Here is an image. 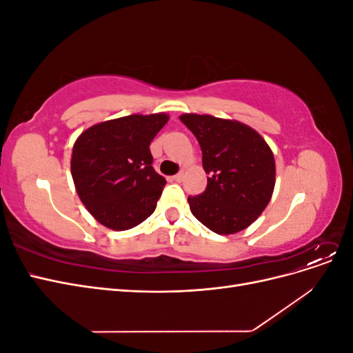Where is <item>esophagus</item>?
Listing matches in <instances>:
<instances>
[{
    "label": "esophagus",
    "instance_id": "obj_1",
    "mask_svg": "<svg viewBox=\"0 0 353 353\" xmlns=\"http://www.w3.org/2000/svg\"><path fill=\"white\" fill-rule=\"evenodd\" d=\"M183 179H184V172H178L176 175H174V181H176V183H181Z\"/></svg>",
    "mask_w": 353,
    "mask_h": 353
}]
</instances>
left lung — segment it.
Listing matches in <instances>:
<instances>
[{
	"label": "left lung",
	"mask_w": 353,
	"mask_h": 353,
	"mask_svg": "<svg viewBox=\"0 0 353 353\" xmlns=\"http://www.w3.org/2000/svg\"><path fill=\"white\" fill-rule=\"evenodd\" d=\"M201 148L206 190L188 196L190 210L210 231L228 236L248 228L268 205L275 185L270 145L250 126L209 114L179 117Z\"/></svg>",
	"instance_id": "8db88e82"
}]
</instances>
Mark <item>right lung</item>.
<instances>
[{"mask_svg": "<svg viewBox=\"0 0 353 353\" xmlns=\"http://www.w3.org/2000/svg\"><path fill=\"white\" fill-rule=\"evenodd\" d=\"M168 114H130L83 131L70 170L81 201L104 227H137L156 209L166 179L153 168L150 143Z\"/></svg>", "mask_w": 353, "mask_h": 353, "instance_id": "1", "label": "right lung"}]
</instances>
